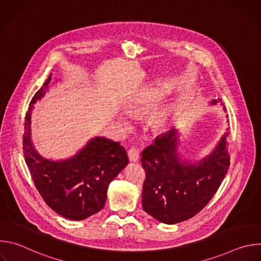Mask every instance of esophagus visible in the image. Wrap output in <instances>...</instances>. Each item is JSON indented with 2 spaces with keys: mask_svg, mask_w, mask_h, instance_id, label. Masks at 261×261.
Segmentation results:
<instances>
[{
  "mask_svg": "<svg viewBox=\"0 0 261 261\" xmlns=\"http://www.w3.org/2000/svg\"><path fill=\"white\" fill-rule=\"evenodd\" d=\"M128 157L130 161L132 162H137L139 160V151L138 148L135 146H131L128 150Z\"/></svg>",
  "mask_w": 261,
  "mask_h": 261,
  "instance_id": "obj_1",
  "label": "esophagus"
}]
</instances>
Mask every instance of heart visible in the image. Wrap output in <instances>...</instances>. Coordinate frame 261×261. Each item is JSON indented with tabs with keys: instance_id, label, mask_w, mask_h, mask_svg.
Instances as JSON below:
<instances>
[{
	"instance_id": "b5f03b06",
	"label": "heart",
	"mask_w": 261,
	"mask_h": 261,
	"mask_svg": "<svg viewBox=\"0 0 261 261\" xmlns=\"http://www.w3.org/2000/svg\"><path fill=\"white\" fill-rule=\"evenodd\" d=\"M168 117V111L167 110H163L158 115V122L159 123H164L167 120Z\"/></svg>"
}]
</instances>
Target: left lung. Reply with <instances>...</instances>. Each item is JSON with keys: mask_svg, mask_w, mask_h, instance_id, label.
<instances>
[{"mask_svg": "<svg viewBox=\"0 0 261 261\" xmlns=\"http://www.w3.org/2000/svg\"><path fill=\"white\" fill-rule=\"evenodd\" d=\"M226 135L210 156L195 164L179 162L175 129L161 134L155 143L144 148L140 159L145 171L144 212L165 224H175L197 215L213 198L229 168Z\"/></svg>", "mask_w": 261, "mask_h": 261, "instance_id": "1", "label": "left lung"}]
</instances>
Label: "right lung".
I'll use <instances>...</instances> for the list:
<instances>
[{"label": "right lung", "instance_id": "1", "mask_svg": "<svg viewBox=\"0 0 261 261\" xmlns=\"http://www.w3.org/2000/svg\"><path fill=\"white\" fill-rule=\"evenodd\" d=\"M50 81L51 74L30 102L22 136L24 160L46 204L67 219L84 220L103 208L108 185L128 164V156L120 142L104 137L93 138L66 161H50L37 153L30 135L32 104L45 94Z\"/></svg>", "mask_w": 261, "mask_h": 261}]
</instances>
